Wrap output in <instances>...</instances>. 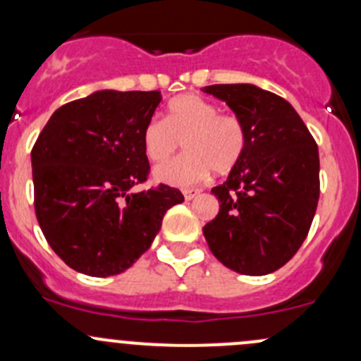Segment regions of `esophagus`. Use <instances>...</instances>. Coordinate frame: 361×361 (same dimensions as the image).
<instances>
[{
    "label": "esophagus",
    "mask_w": 361,
    "mask_h": 361,
    "mask_svg": "<svg viewBox=\"0 0 361 361\" xmlns=\"http://www.w3.org/2000/svg\"><path fill=\"white\" fill-rule=\"evenodd\" d=\"M201 190H197V188H185L183 190V197L187 199V201H192V199L195 197V195L199 194Z\"/></svg>",
    "instance_id": "obj_1"
}]
</instances>
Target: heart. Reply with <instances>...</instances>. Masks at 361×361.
I'll use <instances>...</instances> for the list:
<instances>
[{"label": "heart", "instance_id": "obj_1", "mask_svg": "<svg viewBox=\"0 0 361 361\" xmlns=\"http://www.w3.org/2000/svg\"><path fill=\"white\" fill-rule=\"evenodd\" d=\"M181 157L159 166L155 178L162 183H199L211 169L225 174L243 157L248 143L245 122L234 113H220V106L197 94H185L171 101L166 118L154 116L143 129V150L152 162H164L180 148Z\"/></svg>", "mask_w": 361, "mask_h": 361}]
</instances>
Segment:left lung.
I'll return each instance as SVG.
<instances>
[{
    "mask_svg": "<svg viewBox=\"0 0 361 361\" xmlns=\"http://www.w3.org/2000/svg\"><path fill=\"white\" fill-rule=\"evenodd\" d=\"M204 92L245 122L248 143L227 181L211 190L220 211L204 225L211 253L232 271L264 276L297 253L319 199L318 145L283 97L250 85L220 83Z\"/></svg>",
    "mask_w": 361,
    "mask_h": 361,
    "instance_id": "left-lung-1",
    "label": "left lung"
}]
</instances>
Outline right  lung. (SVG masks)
Here are the masks:
<instances>
[{"instance_id":"right-lung-1","label":"right lung","mask_w":361,"mask_h":361,"mask_svg":"<svg viewBox=\"0 0 361 361\" xmlns=\"http://www.w3.org/2000/svg\"><path fill=\"white\" fill-rule=\"evenodd\" d=\"M159 90H97L54 111L31 150L35 213L61 260L94 278L129 269L152 246L169 207L183 202L160 183L134 194L150 164L143 129Z\"/></svg>"}]
</instances>
